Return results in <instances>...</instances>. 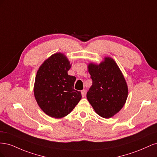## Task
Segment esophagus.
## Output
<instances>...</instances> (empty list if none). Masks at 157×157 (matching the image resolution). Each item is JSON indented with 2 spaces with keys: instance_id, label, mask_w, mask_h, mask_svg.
<instances>
[{
  "instance_id": "esophagus-1",
  "label": "esophagus",
  "mask_w": 157,
  "mask_h": 157,
  "mask_svg": "<svg viewBox=\"0 0 157 157\" xmlns=\"http://www.w3.org/2000/svg\"><path fill=\"white\" fill-rule=\"evenodd\" d=\"M86 90H82V91H81V94H82V97H84L85 96V95H86Z\"/></svg>"
}]
</instances>
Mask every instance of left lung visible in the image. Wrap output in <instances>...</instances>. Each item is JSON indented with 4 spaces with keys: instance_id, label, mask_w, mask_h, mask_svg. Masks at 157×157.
Wrapping results in <instances>:
<instances>
[{
    "instance_id": "obj_1",
    "label": "left lung",
    "mask_w": 157,
    "mask_h": 157,
    "mask_svg": "<svg viewBox=\"0 0 157 157\" xmlns=\"http://www.w3.org/2000/svg\"><path fill=\"white\" fill-rule=\"evenodd\" d=\"M88 71L92 85L86 97L98 115L108 118L115 115L124 106L128 97V86L124 76L110 58L99 65L90 63Z\"/></svg>"
}]
</instances>
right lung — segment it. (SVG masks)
Returning <instances> with one entry per match:
<instances>
[{
    "instance_id": "1",
    "label": "right lung",
    "mask_w": 157,
    "mask_h": 157,
    "mask_svg": "<svg viewBox=\"0 0 157 157\" xmlns=\"http://www.w3.org/2000/svg\"><path fill=\"white\" fill-rule=\"evenodd\" d=\"M69 61L60 53L42 64L35 78L34 94L38 105L46 115L56 118L67 116L82 98L74 89L76 77L67 74Z\"/></svg>"
}]
</instances>
